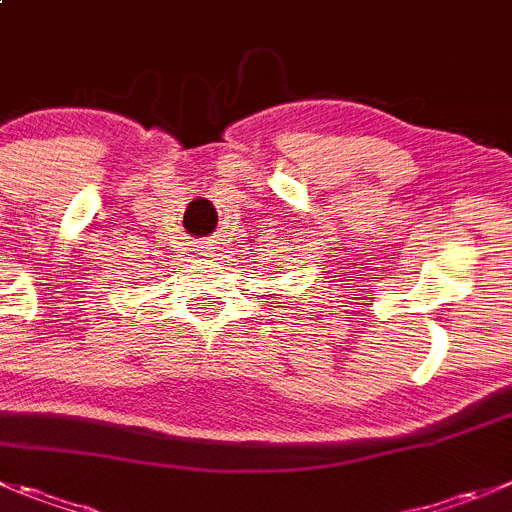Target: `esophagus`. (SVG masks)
Instances as JSON below:
<instances>
[{"mask_svg": "<svg viewBox=\"0 0 512 512\" xmlns=\"http://www.w3.org/2000/svg\"><path fill=\"white\" fill-rule=\"evenodd\" d=\"M198 251H201L203 256H213V243H211V241H203V243H198Z\"/></svg>", "mask_w": 512, "mask_h": 512, "instance_id": "obj_1", "label": "esophagus"}]
</instances>
